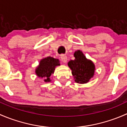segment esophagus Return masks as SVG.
I'll return each mask as SVG.
<instances>
[{
	"mask_svg": "<svg viewBox=\"0 0 127 127\" xmlns=\"http://www.w3.org/2000/svg\"><path fill=\"white\" fill-rule=\"evenodd\" d=\"M61 59L62 60V61L64 63H66L67 61V56L65 55H61Z\"/></svg>",
	"mask_w": 127,
	"mask_h": 127,
	"instance_id": "34e87169",
	"label": "esophagus"
}]
</instances>
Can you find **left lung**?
I'll use <instances>...</instances> for the list:
<instances>
[{
  "mask_svg": "<svg viewBox=\"0 0 127 127\" xmlns=\"http://www.w3.org/2000/svg\"><path fill=\"white\" fill-rule=\"evenodd\" d=\"M74 55L75 60H71L68 66L71 69L75 81L80 84L87 83L94 75V64L88 60L81 51H76Z\"/></svg>",
  "mask_w": 127,
  "mask_h": 127,
  "instance_id": "left-lung-1",
  "label": "left lung"
}]
</instances>
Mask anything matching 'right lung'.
<instances>
[{"mask_svg": "<svg viewBox=\"0 0 127 127\" xmlns=\"http://www.w3.org/2000/svg\"><path fill=\"white\" fill-rule=\"evenodd\" d=\"M60 61L58 59L47 57L40 61L39 66L35 70V73L39 77H45V82H50V75L53 74L56 66H60Z\"/></svg>", "mask_w": 127, "mask_h": 127, "instance_id": "obj_1", "label": "right lung"}]
</instances>
